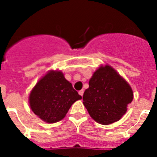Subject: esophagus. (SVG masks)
I'll return each instance as SVG.
<instances>
[{
    "label": "esophagus",
    "mask_w": 157,
    "mask_h": 157,
    "mask_svg": "<svg viewBox=\"0 0 157 157\" xmlns=\"http://www.w3.org/2000/svg\"><path fill=\"white\" fill-rule=\"evenodd\" d=\"M78 94H80V95L82 96V95H83V94H84V90H81L79 91V92H78Z\"/></svg>",
    "instance_id": "1"
}]
</instances>
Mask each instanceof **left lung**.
I'll list each match as a JSON object with an SVG mask.
<instances>
[{
	"mask_svg": "<svg viewBox=\"0 0 157 157\" xmlns=\"http://www.w3.org/2000/svg\"><path fill=\"white\" fill-rule=\"evenodd\" d=\"M133 91L128 83L106 65L96 71L83 94V105L91 117L103 125L120 120L133 100Z\"/></svg>",
	"mask_w": 157,
	"mask_h": 157,
	"instance_id": "8db88e82",
	"label": "left lung"
}]
</instances>
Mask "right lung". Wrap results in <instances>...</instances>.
<instances>
[{
  "mask_svg": "<svg viewBox=\"0 0 157 157\" xmlns=\"http://www.w3.org/2000/svg\"><path fill=\"white\" fill-rule=\"evenodd\" d=\"M81 98L61 71H51L37 82L29 102L34 114L46 123H53L63 120L71 106Z\"/></svg>",
  "mask_w": 157,
  "mask_h": 157,
  "instance_id": "1",
  "label": "right lung"
}]
</instances>
